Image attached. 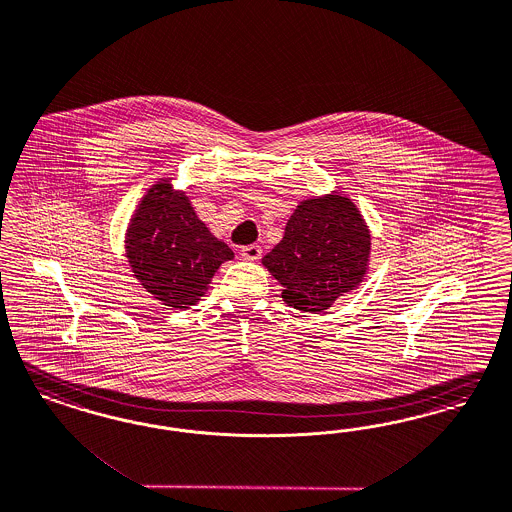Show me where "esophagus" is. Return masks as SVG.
<instances>
[{"label":"esophagus","instance_id":"34e87169","mask_svg":"<svg viewBox=\"0 0 512 512\" xmlns=\"http://www.w3.org/2000/svg\"><path fill=\"white\" fill-rule=\"evenodd\" d=\"M240 253H242V257L247 259V261H259L261 255H263V249H261V246H257V244H249V246L242 247Z\"/></svg>","mask_w":512,"mask_h":512}]
</instances>
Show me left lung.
Returning <instances> with one entry per match:
<instances>
[{"instance_id":"obj_1","label":"left lung","mask_w":512,"mask_h":512,"mask_svg":"<svg viewBox=\"0 0 512 512\" xmlns=\"http://www.w3.org/2000/svg\"><path fill=\"white\" fill-rule=\"evenodd\" d=\"M371 255V232L348 196L304 200L289 217L282 242L263 257L282 283L285 304L323 312L363 282Z\"/></svg>"}]
</instances>
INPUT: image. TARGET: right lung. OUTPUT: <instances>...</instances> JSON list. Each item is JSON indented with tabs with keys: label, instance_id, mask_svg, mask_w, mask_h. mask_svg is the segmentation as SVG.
Returning <instances> with one entry per match:
<instances>
[{
	"label": "right lung",
	"instance_id": "right-lung-1",
	"mask_svg": "<svg viewBox=\"0 0 512 512\" xmlns=\"http://www.w3.org/2000/svg\"><path fill=\"white\" fill-rule=\"evenodd\" d=\"M126 257L155 299L183 310L206 295L213 274L234 253L196 217L185 193L162 179L141 198L128 225Z\"/></svg>",
	"mask_w": 512,
	"mask_h": 512
}]
</instances>
